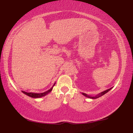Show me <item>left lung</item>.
Returning <instances> with one entry per match:
<instances>
[{"label":"left lung","instance_id":"left-lung-1","mask_svg":"<svg viewBox=\"0 0 133 133\" xmlns=\"http://www.w3.org/2000/svg\"><path fill=\"white\" fill-rule=\"evenodd\" d=\"M111 88H110V89H107V90H105V91H104L102 92V93H99V94H97V96H93V97H92V96H90L87 95V94H86L85 93H82V94H83V95H84V96L90 98H93V99H94V98H98V97H100L103 96V95H104V94H105V93H107V92L109 91H110V90H111Z\"/></svg>","mask_w":133,"mask_h":133}]
</instances>
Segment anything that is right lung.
<instances>
[{
    "mask_svg": "<svg viewBox=\"0 0 133 133\" xmlns=\"http://www.w3.org/2000/svg\"><path fill=\"white\" fill-rule=\"evenodd\" d=\"M55 85V83L54 84V85H53V87H51L50 89H49V90L46 91L44 92V93H27V92H25L24 91H22V93H23L24 94H26L27 96H28L29 97H33V98H40V97H43L44 96H46L48 94V93H50V92L53 89V87L54 85Z\"/></svg>",
    "mask_w": 133,
    "mask_h": 133,
    "instance_id": "right-lung-1",
    "label": "right lung"
}]
</instances>
